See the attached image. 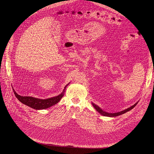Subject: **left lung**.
Returning <instances> with one entry per match:
<instances>
[{
    "instance_id": "8db88e82",
    "label": "left lung",
    "mask_w": 154,
    "mask_h": 154,
    "mask_svg": "<svg viewBox=\"0 0 154 154\" xmlns=\"http://www.w3.org/2000/svg\"><path fill=\"white\" fill-rule=\"evenodd\" d=\"M137 103H138V102H136L135 104H134L132 106L128 107L124 110H122L120 112H116V113H109V112H107L106 111L103 110L100 107H99L98 106H97L96 104L94 103L93 102H92V104L93 107L95 109V110L97 111L98 112H99L100 114L101 115H102L103 116H106V117H117V116H120V115H122L124 114H125V113H126L127 112H128L130 111L131 110H132L133 108H134L135 107L136 105L137 104Z\"/></svg>"
}]
</instances>
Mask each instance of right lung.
Returning a JSON list of instances; mask_svg holds the SVG:
<instances>
[{
    "instance_id": "add662e5",
    "label": "right lung",
    "mask_w": 154,
    "mask_h": 154,
    "mask_svg": "<svg viewBox=\"0 0 154 154\" xmlns=\"http://www.w3.org/2000/svg\"><path fill=\"white\" fill-rule=\"evenodd\" d=\"M69 84V83L65 86L64 89L60 94H59L57 96L54 97L48 98L46 99H40L30 96H21L16 93L14 89H13V91L16 97H17V99L22 103L25 104L26 106H27L35 110H42L49 108L54 106L56 103H57L62 98V97L64 95L65 91H66V88Z\"/></svg>"
}]
</instances>
